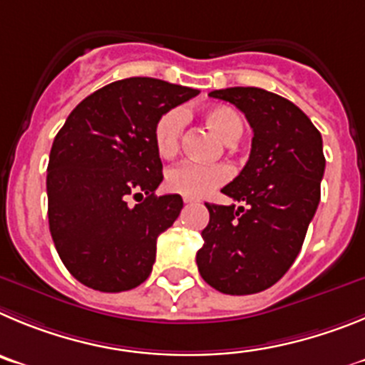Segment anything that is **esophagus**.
Wrapping results in <instances>:
<instances>
[{
    "mask_svg": "<svg viewBox=\"0 0 365 365\" xmlns=\"http://www.w3.org/2000/svg\"><path fill=\"white\" fill-rule=\"evenodd\" d=\"M192 202H195V200H192V198H187V196H185V198H183V203H185V205H189V203H192Z\"/></svg>",
    "mask_w": 365,
    "mask_h": 365,
    "instance_id": "34e87169",
    "label": "esophagus"
}]
</instances>
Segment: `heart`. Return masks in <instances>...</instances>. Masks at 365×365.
<instances>
[{
    "instance_id": "b5f03b06",
    "label": "heart",
    "mask_w": 365,
    "mask_h": 365,
    "mask_svg": "<svg viewBox=\"0 0 365 365\" xmlns=\"http://www.w3.org/2000/svg\"><path fill=\"white\" fill-rule=\"evenodd\" d=\"M203 116H205L207 125L225 143H235L244 133L242 118L231 107H223V105L211 107L205 110ZM183 127H185V116L180 109H170L158 118L153 138L156 153L162 158H170L178 153ZM231 167L225 163L202 165L195 162H183L167 170L165 185L170 192H176V195L187 196V198H202L212 192L216 187L223 185L231 178Z\"/></svg>"
}]
</instances>
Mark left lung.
<instances>
[{
  "mask_svg": "<svg viewBox=\"0 0 365 365\" xmlns=\"http://www.w3.org/2000/svg\"><path fill=\"white\" fill-rule=\"evenodd\" d=\"M245 114L251 154L222 189L242 203L215 205L196 255L207 284L225 294H252L277 284L297 260L320 202L326 169L322 136L293 101L258 87L209 93Z\"/></svg>",
  "mask_w": 365,
  "mask_h": 365,
  "instance_id": "obj_1",
  "label": "left lung"
}]
</instances>
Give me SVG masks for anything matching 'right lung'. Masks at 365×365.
<instances>
[{"label": "right lung", "mask_w": 365, "mask_h": 365, "mask_svg": "<svg viewBox=\"0 0 365 365\" xmlns=\"http://www.w3.org/2000/svg\"><path fill=\"white\" fill-rule=\"evenodd\" d=\"M196 94L156 78L114 81L85 98L56 134L48 227L65 267L87 287L120 293L149 278L156 240L183 207L180 195H154L163 180L154 125Z\"/></svg>", "instance_id": "right-lung-1"}]
</instances>
